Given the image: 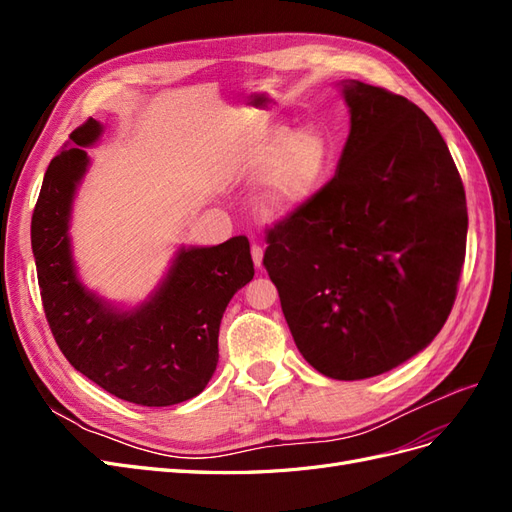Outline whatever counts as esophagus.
I'll return each instance as SVG.
<instances>
[{"label":"esophagus","instance_id":"esophagus-1","mask_svg":"<svg viewBox=\"0 0 512 512\" xmlns=\"http://www.w3.org/2000/svg\"><path fill=\"white\" fill-rule=\"evenodd\" d=\"M262 256H265V250H262V245H252V260L256 267H262Z\"/></svg>","mask_w":512,"mask_h":512}]
</instances>
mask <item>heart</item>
Returning <instances> with one entry per match:
<instances>
[{
  "instance_id": "b5f03b06",
  "label": "heart",
  "mask_w": 512,
  "mask_h": 512,
  "mask_svg": "<svg viewBox=\"0 0 512 512\" xmlns=\"http://www.w3.org/2000/svg\"><path fill=\"white\" fill-rule=\"evenodd\" d=\"M331 141L316 126L292 132L275 126L241 145L228 160V170L243 181H260L268 173L258 213L269 222L286 220L312 200L327 177Z\"/></svg>"
}]
</instances>
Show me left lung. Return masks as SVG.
Here are the masks:
<instances>
[{
    "instance_id": "8db88e82",
    "label": "left lung",
    "mask_w": 512,
    "mask_h": 512,
    "mask_svg": "<svg viewBox=\"0 0 512 512\" xmlns=\"http://www.w3.org/2000/svg\"><path fill=\"white\" fill-rule=\"evenodd\" d=\"M350 134L333 179L267 230L262 258L303 359L335 380L408 361L451 314L466 260V190L408 98L344 85Z\"/></svg>"
}]
</instances>
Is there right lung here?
I'll return each instance as SVG.
<instances>
[{
    "mask_svg": "<svg viewBox=\"0 0 512 512\" xmlns=\"http://www.w3.org/2000/svg\"><path fill=\"white\" fill-rule=\"evenodd\" d=\"M102 126L87 119L44 173L32 247L46 322L70 365L111 395L160 408L196 397L218 365L224 309L254 277L250 241L181 250L162 288L134 312H115L74 273L68 220L87 151Z\"/></svg>",
    "mask_w": 512,
    "mask_h": 512,
    "instance_id": "obj_1",
    "label": "right lung"
}]
</instances>
